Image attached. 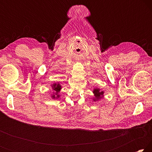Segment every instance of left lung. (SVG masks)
<instances>
[{"label":"left lung","instance_id":"obj_1","mask_svg":"<svg viewBox=\"0 0 152 152\" xmlns=\"http://www.w3.org/2000/svg\"><path fill=\"white\" fill-rule=\"evenodd\" d=\"M93 94H94V98H93V101H98L99 100H101L102 98H103L104 96V91H101V89L98 88H95L93 90Z\"/></svg>","mask_w":152,"mask_h":152}]
</instances>
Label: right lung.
I'll return each mask as SVG.
<instances>
[{
    "mask_svg": "<svg viewBox=\"0 0 152 152\" xmlns=\"http://www.w3.org/2000/svg\"><path fill=\"white\" fill-rule=\"evenodd\" d=\"M51 88L53 89V94L51 95V98L52 99H58L60 98V95L58 94L59 92H60L61 89V86L60 83H53L51 84Z\"/></svg>",
    "mask_w": 152,
    "mask_h": 152,
    "instance_id": "right-lung-1",
    "label": "right lung"
}]
</instances>
